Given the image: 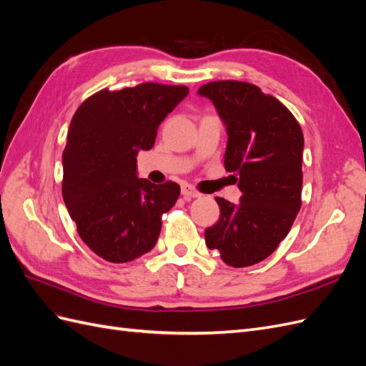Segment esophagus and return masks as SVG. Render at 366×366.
I'll return each instance as SVG.
<instances>
[{
  "label": "esophagus",
  "instance_id": "1",
  "mask_svg": "<svg viewBox=\"0 0 366 366\" xmlns=\"http://www.w3.org/2000/svg\"><path fill=\"white\" fill-rule=\"evenodd\" d=\"M182 194H183L184 197H187V198H198V197L202 195L200 192L195 191L194 186L187 184V183H183V184H182Z\"/></svg>",
  "mask_w": 366,
  "mask_h": 366
}]
</instances>
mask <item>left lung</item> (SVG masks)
I'll return each instance as SVG.
<instances>
[{
  "instance_id": "obj_1",
  "label": "left lung",
  "mask_w": 366,
  "mask_h": 366,
  "mask_svg": "<svg viewBox=\"0 0 366 366\" xmlns=\"http://www.w3.org/2000/svg\"><path fill=\"white\" fill-rule=\"evenodd\" d=\"M198 94L212 101L227 131L224 168L239 175V203L217 197L219 219L206 229L210 250L227 265L265 259L289 234L301 209L304 136L278 99L239 81H217Z\"/></svg>"
}]
</instances>
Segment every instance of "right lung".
Masks as SVG:
<instances>
[{
  "label": "right lung",
  "mask_w": 366,
  "mask_h": 366,
  "mask_svg": "<svg viewBox=\"0 0 366 366\" xmlns=\"http://www.w3.org/2000/svg\"><path fill=\"white\" fill-rule=\"evenodd\" d=\"M189 93L183 85L147 82L102 90L77 108L62 154V197L77 234L97 257L128 262L159 239L162 215L180 186L137 177V154L154 147L157 128Z\"/></svg>",
  "instance_id": "add662e5"
}]
</instances>
